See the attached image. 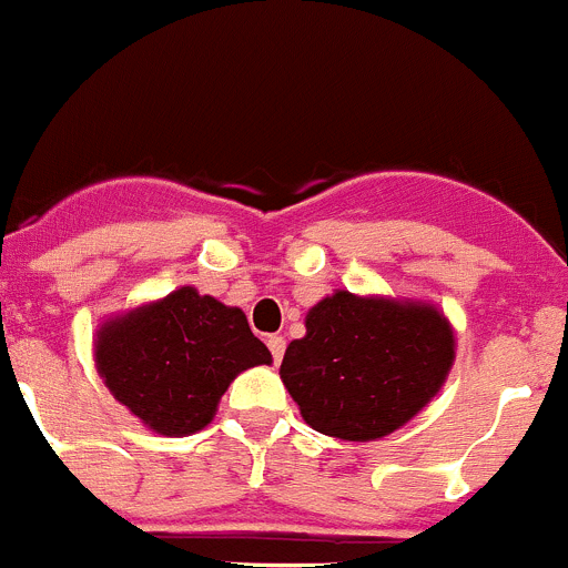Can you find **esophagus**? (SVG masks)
<instances>
[{
	"label": "esophagus",
	"mask_w": 568,
	"mask_h": 568,
	"mask_svg": "<svg viewBox=\"0 0 568 568\" xmlns=\"http://www.w3.org/2000/svg\"><path fill=\"white\" fill-rule=\"evenodd\" d=\"M267 346H270V352H273V361L281 363V357H284V348H287V341H284L281 335H270Z\"/></svg>",
	"instance_id": "1"
}]
</instances>
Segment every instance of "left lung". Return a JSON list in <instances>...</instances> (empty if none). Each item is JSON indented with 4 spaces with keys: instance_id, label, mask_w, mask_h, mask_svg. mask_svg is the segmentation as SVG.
<instances>
[{
    "instance_id": "8db88e82",
    "label": "left lung",
    "mask_w": 568,
    "mask_h": 568,
    "mask_svg": "<svg viewBox=\"0 0 568 568\" xmlns=\"http://www.w3.org/2000/svg\"><path fill=\"white\" fill-rule=\"evenodd\" d=\"M454 357V329L436 306L337 290L310 310L281 379L318 434L372 442L436 397Z\"/></svg>"
}]
</instances>
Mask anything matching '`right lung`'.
<instances>
[{"instance_id": "right-lung-1", "label": "right lung", "mask_w": 568, "mask_h": 568, "mask_svg": "<svg viewBox=\"0 0 568 568\" xmlns=\"http://www.w3.org/2000/svg\"><path fill=\"white\" fill-rule=\"evenodd\" d=\"M98 374L145 428L189 436L205 428L236 374L270 366V348L250 332L244 312L194 287L101 324Z\"/></svg>"}]
</instances>
